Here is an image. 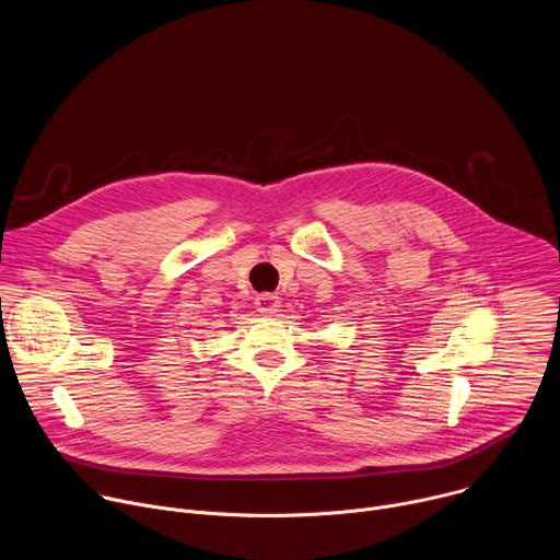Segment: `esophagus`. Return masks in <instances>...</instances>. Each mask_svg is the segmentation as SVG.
I'll use <instances>...</instances> for the list:
<instances>
[{
  "label": "esophagus",
  "instance_id": "obj_1",
  "mask_svg": "<svg viewBox=\"0 0 560 560\" xmlns=\"http://www.w3.org/2000/svg\"><path fill=\"white\" fill-rule=\"evenodd\" d=\"M255 307L266 316H275L281 310V296L275 292H261L255 296Z\"/></svg>",
  "mask_w": 560,
  "mask_h": 560
}]
</instances>
